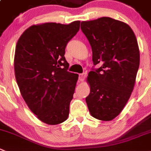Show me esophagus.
I'll return each instance as SVG.
<instances>
[{
    "instance_id": "34e87169",
    "label": "esophagus",
    "mask_w": 151,
    "mask_h": 151,
    "mask_svg": "<svg viewBox=\"0 0 151 151\" xmlns=\"http://www.w3.org/2000/svg\"><path fill=\"white\" fill-rule=\"evenodd\" d=\"M86 73H83L81 74H79V81H84V78H86Z\"/></svg>"
}]
</instances>
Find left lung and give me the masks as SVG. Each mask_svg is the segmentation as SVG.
<instances>
[{"label":"left lung","mask_w":151,"mask_h":151,"mask_svg":"<svg viewBox=\"0 0 151 151\" xmlns=\"http://www.w3.org/2000/svg\"><path fill=\"white\" fill-rule=\"evenodd\" d=\"M81 29L91 46L93 64H101L89 73L86 102L93 117L111 121L133 90L140 61L137 40L128 24L108 17L81 21Z\"/></svg>","instance_id":"8db88e82"}]
</instances>
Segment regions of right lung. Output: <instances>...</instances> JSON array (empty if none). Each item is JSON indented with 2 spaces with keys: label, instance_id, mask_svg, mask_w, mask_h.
<instances>
[{
  "label": "right lung",
  "instance_id": "right-lung-1",
  "mask_svg": "<svg viewBox=\"0 0 151 151\" xmlns=\"http://www.w3.org/2000/svg\"><path fill=\"white\" fill-rule=\"evenodd\" d=\"M79 28V21L67 25L36 24L27 29L17 42V84L29 110L45 124H61L68 118L78 75L67 71L64 53Z\"/></svg>",
  "mask_w": 151,
  "mask_h": 151
}]
</instances>
